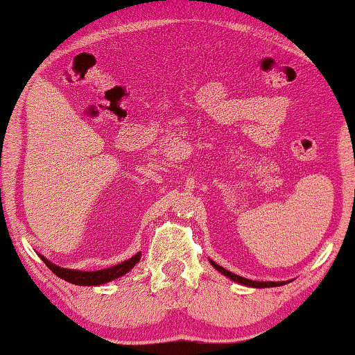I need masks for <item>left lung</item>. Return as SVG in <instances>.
I'll list each match as a JSON object with an SVG mask.
<instances>
[{
  "label": "left lung",
  "mask_w": 355,
  "mask_h": 355,
  "mask_svg": "<svg viewBox=\"0 0 355 355\" xmlns=\"http://www.w3.org/2000/svg\"><path fill=\"white\" fill-rule=\"evenodd\" d=\"M209 262H211V266H213L214 268H216L218 272H221L223 275L230 277L231 280L237 282V284L248 285V286H255V288H263V286H266V288H268V286H278V285H284V282H254V280H248V278L239 277V275H236V273H232V272H230V270H226V268H223L221 266H218V263H216V262H213V260H209Z\"/></svg>",
  "instance_id": "obj_1"
}]
</instances>
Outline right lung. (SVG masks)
Listing matches in <instances>:
<instances>
[{"label":"right lung","mask_w":355,"mask_h":355,"mask_svg":"<svg viewBox=\"0 0 355 355\" xmlns=\"http://www.w3.org/2000/svg\"><path fill=\"white\" fill-rule=\"evenodd\" d=\"M141 255L142 254L139 252L134 255V257L118 263V266L110 267V268H103V270H96V272L70 270V268H62V267L53 266V263H51L47 259H44V257H40V259L44 260V263H46V266L51 268V270L55 273L57 277L64 278V280L70 282V284H75V285L92 286V285H103V284H106V282H111V280H114V278L128 273L134 266H136L139 260H141Z\"/></svg>","instance_id":"right-lung-1"}]
</instances>
